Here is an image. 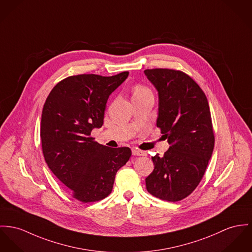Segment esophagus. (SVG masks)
<instances>
[{"label":"esophagus","mask_w":252,"mask_h":252,"mask_svg":"<svg viewBox=\"0 0 252 252\" xmlns=\"http://www.w3.org/2000/svg\"><path fill=\"white\" fill-rule=\"evenodd\" d=\"M132 155H137V156H144V155H147V154L145 152L139 151L137 149H132Z\"/></svg>","instance_id":"1"}]
</instances>
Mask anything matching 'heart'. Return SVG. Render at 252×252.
Instances as JSON below:
<instances>
[{
  "label": "heart",
  "mask_w": 252,
  "mask_h": 252,
  "mask_svg": "<svg viewBox=\"0 0 252 252\" xmlns=\"http://www.w3.org/2000/svg\"><path fill=\"white\" fill-rule=\"evenodd\" d=\"M150 90L143 86V85H136L135 87L133 88V96L135 95H140V94H143V93H146V92H149Z\"/></svg>",
  "instance_id": "b5f03b06"
}]
</instances>
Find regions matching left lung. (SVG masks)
Returning <instances> with one entry per match:
<instances>
[{
	"label": "left lung",
	"instance_id": "8db88e82",
	"mask_svg": "<svg viewBox=\"0 0 252 252\" xmlns=\"http://www.w3.org/2000/svg\"><path fill=\"white\" fill-rule=\"evenodd\" d=\"M158 92L156 126L171 145L163 157H152L155 170L146 178L156 197L178 201L200 182L212 156L215 137L207 97L194 79L181 71H144Z\"/></svg>",
	"mask_w": 252,
	"mask_h": 252
}]
</instances>
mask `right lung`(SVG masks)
Returning a JSON list of instances; mask_svg holds the SVG:
<instances>
[{"instance_id": "right-lung-1", "label": "right lung", "mask_w": 252, "mask_h": 252, "mask_svg": "<svg viewBox=\"0 0 252 252\" xmlns=\"http://www.w3.org/2000/svg\"><path fill=\"white\" fill-rule=\"evenodd\" d=\"M128 74L64 78L44 103L40 137L45 161L81 202L97 201L110 194L118 170L131 156L129 148H108L90 136L103 125L107 99Z\"/></svg>"}]
</instances>
